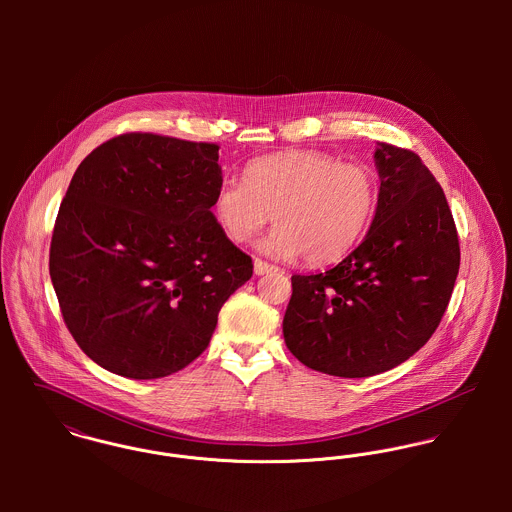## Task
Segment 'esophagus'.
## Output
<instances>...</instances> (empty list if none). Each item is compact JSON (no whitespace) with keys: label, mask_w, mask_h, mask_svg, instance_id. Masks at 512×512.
<instances>
[{"label":"esophagus","mask_w":512,"mask_h":512,"mask_svg":"<svg viewBox=\"0 0 512 512\" xmlns=\"http://www.w3.org/2000/svg\"><path fill=\"white\" fill-rule=\"evenodd\" d=\"M278 268L276 266H272V264H268V262H264V260H254V274L256 276H264V274H268V272H276Z\"/></svg>","instance_id":"obj_1"}]
</instances>
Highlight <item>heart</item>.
Segmentation results:
<instances>
[{"label":"heart","mask_w":512,"mask_h":512,"mask_svg":"<svg viewBox=\"0 0 512 512\" xmlns=\"http://www.w3.org/2000/svg\"><path fill=\"white\" fill-rule=\"evenodd\" d=\"M376 205L378 179L368 167L303 149L254 159L244 181L222 179L213 213L236 244L250 242L274 219L278 226L258 244L264 254L329 264L357 246Z\"/></svg>","instance_id":"1"}]
</instances>
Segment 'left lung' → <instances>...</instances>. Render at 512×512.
I'll return each instance as SVG.
<instances>
[{"mask_svg":"<svg viewBox=\"0 0 512 512\" xmlns=\"http://www.w3.org/2000/svg\"><path fill=\"white\" fill-rule=\"evenodd\" d=\"M378 205L363 242L323 274L292 276L284 339L313 370L365 378L408 361L438 329L459 240L436 177L408 149L378 144Z\"/></svg>","mask_w":512,"mask_h":512,"instance_id":"left-lung-1","label":"left lung"}]
</instances>
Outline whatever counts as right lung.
<instances>
[{"label":"right lung","mask_w":512,"mask_h":512,"mask_svg":"<svg viewBox=\"0 0 512 512\" xmlns=\"http://www.w3.org/2000/svg\"><path fill=\"white\" fill-rule=\"evenodd\" d=\"M219 146L124 134L74 171L49 272L63 319L96 365L169 376L207 347L224 301L252 278L213 215Z\"/></svg>","instance_id":"right-lung-1"}]
</instances>
